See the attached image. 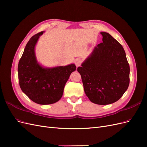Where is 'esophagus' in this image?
Wrapping results in <instances>:
<instances>
[{
    "label": "esophagus",
    "mask_w": 147,
    "mask_h": 147,
    "mask_svg": "<svg viewBox=\"0 0 147 147\" xmlns=\"http://www.w3.org/2000/svg\"><path fill=\"white\" fill-rule=\"evenodd\" d=\"M81 63H82V61H81V59H77L76 60H75V65L77 66V67H79L80 65H81Z\"/></svg>",
    "instance_id": "esophagus-1"
}]
</instances>
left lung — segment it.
Here are the masks:
<instances>
[{
  "mask_svg": "<svg viewBox=\"0 0 147 147\" xmlns=\"http://www.w3.org/2000/svg\"><path fill=\"white\" fill-rule=\"evenodd\" d=\"M102 42L78 67L84 92L92 102L107 105L118 100L129 84V65L124 48L107 32Z\"/></svg>",
  "mask_w": 147,
  "mask_h": 147,
  "instance_id": "obj_1",
  "label": "left lung"
}]
</instances>
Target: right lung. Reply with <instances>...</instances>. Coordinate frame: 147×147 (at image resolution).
<instances>
[{
    "label": "right lung",
    "mask_w": 147,
    "mask_h": 147,
    "mask_svg": "<svg viewBox=\"0 0 147 147\" xmlns=\"http://www.w3.org/2000/svg\"><path fill=\"white\" fill-rule=\"evenodd\" d=\"M43 32L34 35L26 44L19 61L18 72L22 91L35 103L48 105L61 98L65 84L71 73L76 70V66L71 64L45 68L37 63L35 47Z\"/></svg>",
    "instance_id": "1"
}]
</instances>
